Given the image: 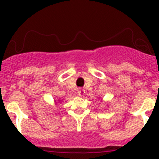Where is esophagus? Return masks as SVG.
Returning <instances> with one entry per match:
<instances>
[{"label": "esophagus", "mask_w": 159, "mask_h": 159, "mask_svg": "<svg viewBox=\"0 0 159 159\" xmlns=\"http://www.w3.org/2000/svg\"><path fill=\"white\" fill-rule=\"evenodd\" d=\"M77 93H78V95H80V96H82V95L84 94V90H82V89H80H80L78 90V92H77Z\"/></svg>", "instance_id": "esophagus-1"}]
</instances>
